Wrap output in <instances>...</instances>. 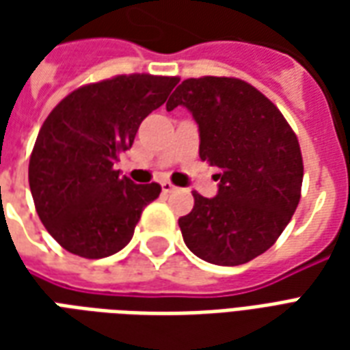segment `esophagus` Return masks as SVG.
<instances>
[{
	"label": "esophagus",
	"instance_id": "1",
	"mask_svg": "<svg viewBox=\"0 0 350 350\" xmlns=\"http://www.w3.org/2000/svg\"><path fill=\"white\" fill-rule=\"evenodd\" d=\"M161 187H163V193H172V191H176L174 183L168 182V180H165V182H161Z\"/></svg>",
	"mask_w": 350,
	"mask_h": 350
}]
</instances>
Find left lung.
<instances>
[{
    "instance_id": "8db88e82",
    "label": "left lung",
    "mask_w": 350,
    "mask_h": 350,
    "mask_svg": "<svg viewBox=\"0 0 350 350\" xmlns=\"http://www.w3.org/2000/svg\"><path fill=\"white\" fill-rule=\"evenodd\" d=\"M185 107L200 133V159L219 168L213 198L193 193L178 219L185 245L217 266H238L270 250L300 202L298 138L279 108L247 82L228 77L183 80L167 110Z\"/></svg>"
}]
</instances>
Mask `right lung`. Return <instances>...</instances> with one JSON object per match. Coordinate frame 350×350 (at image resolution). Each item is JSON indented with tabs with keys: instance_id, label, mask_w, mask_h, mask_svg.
<instances>
[{
	"instance_id": "right-lung-1",
	"label": "right lung",
	"mask_w": 350,
	"mask_h": 350,
	"mask_svg": "<svg viewBox=\"0 0 350 350\" xmlns=\"http://www.w3.org/2000/svg\"><path fill=\"white\" fill-rule=\"evenodd\" d=\"M178 82V77L118 75L75 90L44 120L27 176L39 219L64 250L103 258L131 242L161 185H137L114 163Z\"/></svg>"
}]
</instances>
